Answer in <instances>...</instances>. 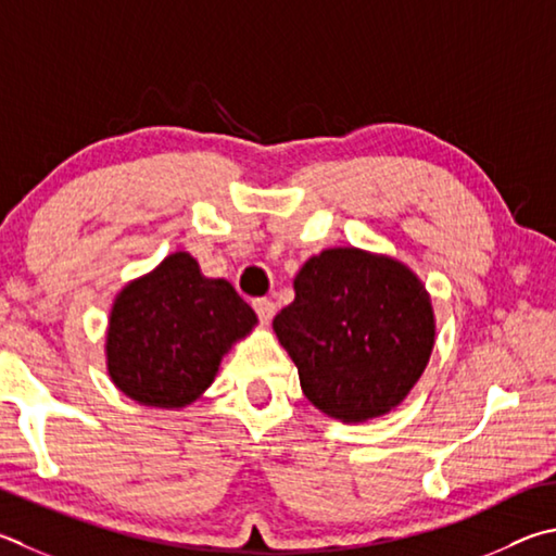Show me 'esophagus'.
Listing matches in <instances>:
<instances>
[{
	"instance_id": "obj_1",
	"label": "esophagus",
	"mask_w": 556,
	"mask_h": 556,
	"mask_svg": "<svg viewBox=\"0 0 556 556\" xmlns=\"http://www.w3.org/2000/svg\"><path fill=\"white\" fill-rule=\"evenodd\" d=\"M252 308H255L257 318L262 323H269L271 318H275V313H277V304L271 299H255V301H252Z\"/></svg>"
}]
</instances>
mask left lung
<instances>
[{
    "label": "left lung",
    "mask_w": 556,
    "mask_h": 556,
    "mask_svg": "<svg viewBox=\"0 0 556 556\" xmlns=\"http://www.w3.org/2000/svg\"><path fill=\"white\" fill-rule=\"evenodd\" d=\"M275 316L301 389L330 418L359 422L406 399L428 365L435 320L408 267L355 248L323 250Z\"/></svg>",
    "instance_id": "8db88e82"
}]
</instances>
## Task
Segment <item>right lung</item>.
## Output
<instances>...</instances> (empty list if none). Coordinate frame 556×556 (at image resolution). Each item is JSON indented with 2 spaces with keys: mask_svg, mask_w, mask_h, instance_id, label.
Wrapping results in <instances>:
<instances>
[{
  "mask_svg": "<svg viewBox=\"0 0 556 556\" xmlns=\"http://www.w3.org/2000/svg\"><path fill=\"white\" fill-rule=\"evenodd\" d=\"M255 323L226 279H206L194 257L175 252L118 294L106 336L109 375L143 406H187Z\"/></svg>",
  "mask_w": 556,
  "mask_h": 556,
  "instance_id": "obj_1",
  "label": "right lung"
}]
</instances>
